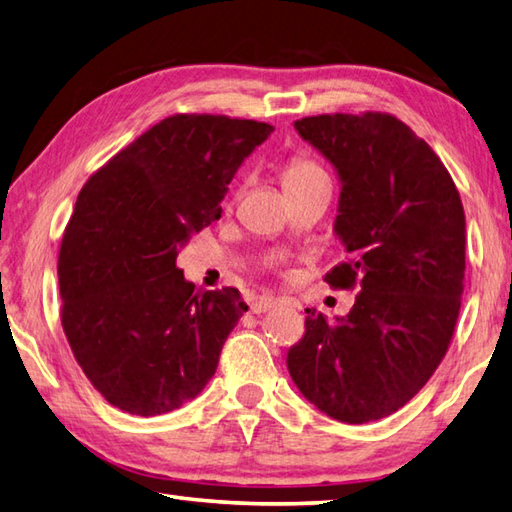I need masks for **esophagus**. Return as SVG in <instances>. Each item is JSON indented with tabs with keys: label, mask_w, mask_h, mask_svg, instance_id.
Here are the masks:
<instances>
[{
	"label": "esophagus",
	"mask_w": 512,
	"mask_h": 512,
	"mask_svg": "<svg viewBox=\"0 0 512 512\" xmlns=\"http://www.w3.org/2000/svg\"><path fill=\"white\" fill-rule=\"evenodd\" d=\"M273 308H275V297H270V295H262L250 303V312H255V314L273 310Z\"/></svg>",
	"instance_id": "esophagus-1"
}]
</instances>
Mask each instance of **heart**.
I'll return each instance as SVG.
<instances>
[{"mask_svg":"<svg viewBox=\"0 0 512 512\" xmlns=\"http://www.w3.org/2000/svg\"><path fill=\"white\" fill-rule=\"evenodd\" d=\"M317 176H325L321 167H317L310 160L295 158L284 171V187H288V184H292V182H301V180L317 178Z\"/></svg>","mask_w":512,"mask_h":512,"instance_id":"1","label":"heart"}]
</instances>
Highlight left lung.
Instances as JSON below:
<instances>
[{"mask_svg":"<svg viewBox=\"0 0 512 512\" xmlns=\"http://www.w3.org/2000/svg\"><path fill=\"white\" fill-rule=\"evenodd\" d=\"M341 184L334 235L347 262L325 281L358 286L350 314L306 308L288 350L292 383L347 424L405 407L447 354L460 314L466 220L433 149L389 114H323L295 123Z\"/></svg>","mask_w":512,"mask_h":512,"instance_id":"obj_1","label":"left lung"}]
</instances>
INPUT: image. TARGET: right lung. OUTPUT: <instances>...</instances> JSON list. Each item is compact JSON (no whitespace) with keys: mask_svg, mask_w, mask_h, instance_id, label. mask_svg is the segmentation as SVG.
I'll return each instance as SVG.
<instances>
[{"mask_svg":"<svg viewBox=\"0 0 512 512\" xmlns=\"http://www.w3.org/2000/svg\"><path fill=\"white\" fill-rule=\"evenodd\" d=\"M273 132L242 118L169 116L81 189L59 253L61 323L110 405L160 416L209 385L248 306L235 288L195 290L176 257L220 220L237 169Z\"/></svg>","mask_w":512,"mask_h":512,"instance_id":"right-lung-1","label":"right lung"}]
</instances>
